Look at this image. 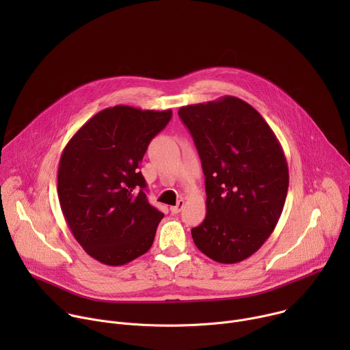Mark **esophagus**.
<instances>
[{
  "label": "esophagus",
  "instance_id": "34e87169",
  "mask_svg": "<svg viewBox=\"0 0 350 350\" xmlns=\"http://www.w3.org/2000/svg\"><path fill=\"white\" fill-rule=\"evenodd\" d=\"M184 205H185V201H184V199H183V198H181V199H178V201H177V205H176V206H172V208H170L172 213H174V215L180 213V212H181V209L184 208Z\"/></svg>",
  "mask_w": 350,
  "mask_h": 350
}]
</instances>
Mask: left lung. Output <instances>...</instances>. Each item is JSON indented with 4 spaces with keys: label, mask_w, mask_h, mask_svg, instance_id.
<instances>
[{
    "label": "left lung",
    "mask_w": 350,
    "mask_h": 350,
    "mask_svg": "<svg viewBox=\"0 0 350 350\" xmlns=\"http://www.w3.org/2000/svg\"><path fill=\"white\" fill-rule=\"evenodd\" d=\"M202 162L206 217L191 230L196 247L215 262L252 256L274 231L289 184L284 149L262 115L231 95L181 107Z\"/></svg>",
    "instance_id": "obj_1"
}]
</instances>
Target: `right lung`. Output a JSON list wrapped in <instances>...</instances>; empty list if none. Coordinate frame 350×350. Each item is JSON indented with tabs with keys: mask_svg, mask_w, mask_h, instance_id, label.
<instances>
[{
	"mask_svg": "<svg viewBox=\"0 0 350 350\" xmlns=\"http://www.w3.org/2000/svg\"><path fill=\"white\" fill-rule=\"evenodd\" d=\"M172 111L107 108L85 122L59 159L58 198L84 251L107 266H123L152 246L163 213L149 205L139 163Z\"/></svg>",
	"mask_w": 350,
	"mask_h": 350,
	"instance_id": "1",
	"label": "right lung"
}]
</instances>
